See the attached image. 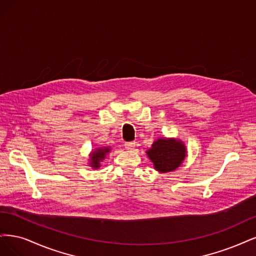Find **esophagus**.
<instances>
[{"label": "esophagus", "mask_w": 256, "mask_h": 256, "mask_svg": "<svg viewBox=\"0 0 256 256\" xmlns=\"http://www.w3.org/2000/svg\"><path fill=\"white\" fill-rule=\"evenodd\" d=\"M135 146H136V142H128L124 144V146L126 150H133Z\"/></svg>", "instance_id": "esophagus-1"}]
</instances>
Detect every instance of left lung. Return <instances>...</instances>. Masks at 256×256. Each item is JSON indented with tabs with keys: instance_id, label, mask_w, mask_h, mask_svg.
Masks as SVG:
<instances>
[{
	"instance_id": "8db88e82",
	"label": "left lung",
	"mask_w": 256,
	"mask_h": 256,
	"mask_svg": "<svg viewBox=\"0 0 256 256\" xmlns=\"http://www.w3.org/2000/svg\"><path fill=\"white\" fill-rule=\"evenodd\" d=\"M155 169L160 172L176 170L183 162L186 150L183 142L174 139H158L146 151Z\"/></svg>"
}]
</instances>
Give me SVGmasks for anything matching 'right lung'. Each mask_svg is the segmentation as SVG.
Segmentation results:
<instances>
[{
    "instance_id": "right-lung-1",
    "label": "right lung",
    "mask_w": 256,
    "mask_h": 256,
    "mask_svg": "<svg viewBox=\"0 0 256 256\" xmlns=\"http://www.w3.org/2000/svg\"><path fill=\"white\" fill-rule=\"evenodd\" d=\"M110 152V149H107V148H104V149H98V151H94L92 154V156H90V158H92V167H94V168H98V166H100V162L105 158V155H106V153H108Z\"/></svg>"
}]
</instances>
